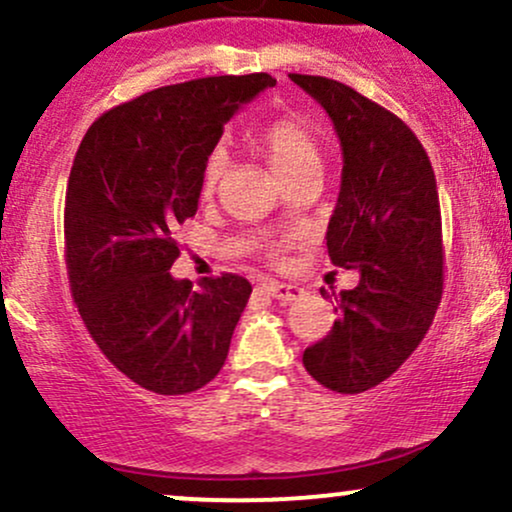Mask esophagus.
I'll return each mask as SVG.
<instances>
[{
  "label": "esophagus",
  "instance_id": "esophagus-1",
  "mask_svg": "<svg viewBox=\"0 0 512 512\" xmlns=\"http://www.w3.org/2000/svg\"><path fill=\"white\" fill-rule=\"evenodd\" d=\"M264 291L269 293V296L276 298V301L281 303H291L296 301L298 296H301V289L298 286H291V284H279V281H267V284H262Z\"/></svg>",
  "mask_w": 512,
  "mask_h": 512
}]
</instances>
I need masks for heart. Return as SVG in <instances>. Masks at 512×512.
<instances>
[{"label":"heart","mask_w":512,"mask_h":512,"mask_svg":"<svg viewBox=\"0 0 512 512\" xmlns=\"http://www.w3.org/2000/svg\"><path fill=\"white\" fill-rule=\"evenodd\" d=\"M257 146L262 149V154L267 156L269 166L274 168V173L281 180H291L296 175L305 173V170H320L322 166V146L317 139L315 129L301 117L284 115L276 117L269 122L267 127H262V132L257 134ZM223 168H226V154L221 149L211 151L202 168V192L216 190L219 185ZM279 250H274V255Z\"/></svg>","instance_id":"1"}]
</instances>
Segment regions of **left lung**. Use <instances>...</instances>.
<instances>
[{"instance_id":"1","label":"left lung","mask_w":512,"mask_h":512,"mask_svg":"<svg viewBox=\"0 0 512 512\" xmlns=\"http://www.w3.org/2000/svg\"><path fill=\"white\" fill-rule=\"evenodd\" d=\"M289 76L327 110L342 142L327 252L334 267L361 272L356 289L339 293L327 337L303 351V366L327 390L358 395L414 354L443 296L436 175L395 113L334 79Z\"/></svg>"}]
</instances>
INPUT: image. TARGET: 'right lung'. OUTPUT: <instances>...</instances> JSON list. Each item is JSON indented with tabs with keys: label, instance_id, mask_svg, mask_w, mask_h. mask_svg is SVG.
Wrapping results in <instances>:
<instances>
[{
	"label": "right lung",
	"instance_id": "obj_1",
	"mask_svg": "<svg viewBox=\"0 0 512 512\" xmlns=\"http://www.w3.org/2000/svg\"><path fill=\"white\" fill-rule=\"evenodd\" d=\"M276 81L207 76L115 105L88 127L64 199L69 289L88 334L132 383L187 395L219 375L252 293L238 274L173 279L175 228L197 214L223 125Z\"/></svg>",
	"mask_w": 512,
	"mask_h": 512
}]
</instances>
